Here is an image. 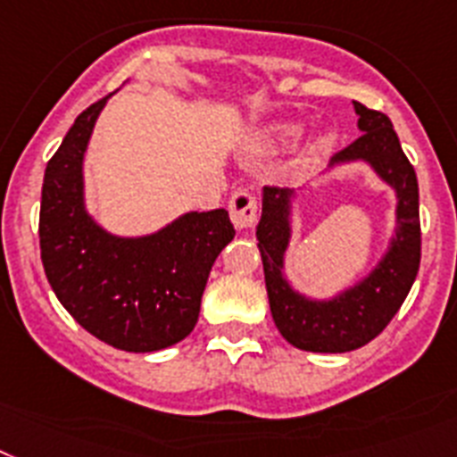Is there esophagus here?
Returning <instances> with one entry per match:
<instances>
[{
    "label": "esophagus",
    "instance_id": "obj_1",
    "mask_svg": "<svg viewBox=\"0 0 457 457\" xmlns=\"http://www.w3.org/2000/svg\"><path fill=\"white\" fill-rule=\"evenodd\" d=\"M229 218L237 229L253 228V222L258 220V199L248 190H237L229 197Z\"/></svg>",
    "mask_w": 457,
    "mask_h": 457
}]
</instances>
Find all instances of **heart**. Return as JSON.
Here are the masks:
<instances>
[{
	"label": "heart",
	"instance_id": "b5f03b06",
	"mask_svg": "<svg viewBox=\"0 0 457 457\" xmlns=\"http://www.w3.org/2000/svg\"><path fill=\"white\" fill-rule=\"evenodd\" d=\"M302 134V128L297 125V122H286V125H276V128H271L270 132L264 134L262 139H260V145L262 148H281V145H287L293 144L297 137ZM329 144L328 137H320V139L313 141V151H320V148H325V145Z\"/></svg>",
	"mask_w": 457,
	"mask_h": 457
}]
</instances>
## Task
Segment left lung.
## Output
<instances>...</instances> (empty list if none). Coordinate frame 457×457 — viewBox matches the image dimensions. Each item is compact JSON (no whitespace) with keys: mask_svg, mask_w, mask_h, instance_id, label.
<instances>
[{"mask_svg":"<svg viewBox=\"0 0 457 457\" xmlns=\"http://www.w3.org/2000/svg\"><path fill=\"white\" fill-rule=\"evenodd\" d=\"M360 137L332 157V164L367 162L397 195V228L381 262L355 286L332 300H309L295 293L283 276L290 244V211L295 190L264 187L258 248L262 255L270 309L283 339L312 353H346L370 344L386 329L416 281L420 267L418 181L386 113L353 102Z\"/></svg>","mask_w":457,"mask_h":457,"instance_id":"left-lung-1","label":"left lung"}]
</instances>
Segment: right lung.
Returning <instances> with one entry per match:
<instances>
[{"label":"right lung","instance_id":"right-lung-1","mask_svg":"<svg viewBox=\"0 0 457 457\" xmlns=\"http://www.w3.org/2000/svg\"><path fill=\"white\" fill-rule=\"evenodd\" d=\"M109 97L76 118L46 164L41 262L60 304L92 337L120 351H162L193 332L211 267L235 228L225 209L190 211L145 237H116L92 220L83 157Z\"/></svg>","mask_w":457,"mask_h":457}]
</instances>
